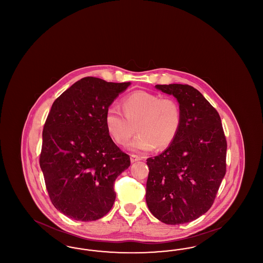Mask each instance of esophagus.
<instances>
[{
  "instance_id": "esophagus-1",
  "label": "esophagus",
  "mask_w": 263,
  "mask_h": 263,
  "mask_svg": "<svg viewBox=\"0 0 263 263\" xmlns=\"http://www.w3.org/2000/svg\"><path fill=\"white\" fill-rule=\"evenodd\" d=\"M142 160V158L141 157H139V156H136V155H131V157H130V161H131V163H136L138 161H141Z\"/></svg>"
}]
</instances>
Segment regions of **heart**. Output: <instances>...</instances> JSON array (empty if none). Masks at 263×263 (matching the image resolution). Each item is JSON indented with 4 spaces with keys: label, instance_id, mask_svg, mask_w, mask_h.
Wrapping results in <instances>:
<instances>
[{
    "label": "heart",
    "instance_id": "obj_1",
    "mask_svg": "<svg viewBox=\"0 0 263 263\" xmlns=\"http://www.w3.org/2000/svg\"><path fill=\"white\" fill-rule=\"evenodd\" d=\"M126 117L116 107L110 106L104 114V125L113 141L126 145L137 123L139 133L129 144L133 152H149L155 148H167L178 134L181 112L175 100L144 90L134 91L122 100Z\"/></svg>",
    "mask_w": 263,
    "mask_h": 263
}]
</instances>
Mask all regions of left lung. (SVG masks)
Segmentation results:
<instances>
[{"label": "left lung", "mask_w": 263, "mask_h": 263, "mask_svg": "<svg viewBox=\"0 0 263 263\" xmlns=\"http://www.w3.org/2000/svg\"><path fill=\"white\" fill-rule=\"evenodd\" d=\"M155 88L176 99L181 125L175 141L147 160L146 202L164 224L189 223L211 208L225 176V134L219 113L196 88L180 84Z\"/></svg>", "instance_id": "8db88e82"}]
</instances>
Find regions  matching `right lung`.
<instances>
[{"label":"right lung","mask_w":263,"mask_h":263,"mask_svg":"<svg viewBox=\"0 0 263 263\" xmlns=\"http://www.w3.org/2000/svg\"><path fill=\"white\" fill-rule=\"evenodd\" d=\"M130 85L86 77L52 104L39 163L52 204L71 219L96 221L112 208L113 182L130 158L114 144L103 118Z\"/></svg>","instance_id":"add662e5"}]
</instances>
